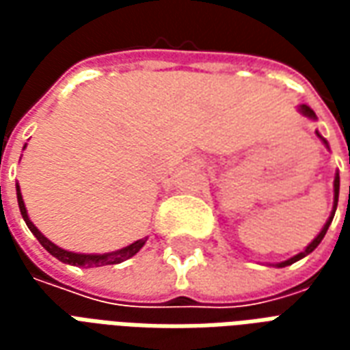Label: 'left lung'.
Returning <instances> with one entry per match:
<instances>
[{
    "label": "left lung",
    "mask_w": 350,
    "mask_h": 350,
    "mask_svg": "<svg viewBox=\"0 0 350 350\" xmlns=\"http://www.w3.org/2000/svg\"><path fill=\"white\" fill-rule=\"evenodd\" d=\"M300 110H301V112H304V114L308 116V118H315V112H313V110H311V108H309L308 105H301ZM323 140H324V138H323ZM324 144H326V140H324ZM349 189H350V187H349ZM334 193H336V200H334V212H332L330 219L326 221V225H324L323 230H321V232H319V236H317L315 240H313V242L309 243L308 247H306V251H301V253H298L296 257L288 258V260H285V262H281V264H279V268H283V266H288V264H293V262H296V260H300V258H304V257H306V255H309V253H311V251L315 250V247H317V245H319V243L323 242L324 234H326V230H328V227H330L332 219H334V213H336V206H338V197H339V174H336V180H334Z\"/></svg>",
    "instance_id": "left-lung-1"
}]
</instances>
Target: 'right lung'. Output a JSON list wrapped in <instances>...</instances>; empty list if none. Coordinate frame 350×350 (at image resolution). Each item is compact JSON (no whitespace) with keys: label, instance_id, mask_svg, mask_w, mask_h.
Masks as SVG:
<instances>
[{"label":"right lung","instance_id":"add662e5","mask_svg":"<svg viewBox=\"0 0 350 350\" xmlns=\"http://www.w3.org/2000/svg\"><path fill=\"white\" fill-rule=\"evenodd\" d=\"M16 197H18V206H20V213H22V217L26 221V225L29 227V230L33 232V236L41 242V245L44 250L49 251L50 255H54L57 260H62V262L72 264V266H82V268H97V266H105V264H120L123 260H127L133 255H137L140 247L144 245L146 240H138V242L131 243L127 247H123L120 251H114V253H107V255H80V253H71V251H65L62 247H57L54 243L46 240L44 236L37 230L33 223L29 221L26 212V206H24V200H22V195H20V187L16 185Z\"/></svg>","mask_w":350,"mask_h":350}]
</instances>
